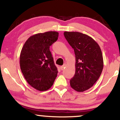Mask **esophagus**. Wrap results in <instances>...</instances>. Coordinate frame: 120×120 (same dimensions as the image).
I'll list each match as a JSON object with an SVG mask.
<instances>
[{"mask_svg": "<svg viewBox=\"0 0 120 120\" xmlns=\"http://www.w3.org/2000/svg\"><path fill=\"white\" fill-rule=\"evenodd\" d=\"M65 67H66V65L65 64L63 65V66H61V67H60V69H61V71H63V70H64V69L65 68Z\"/></svg>", "mask_w": 120, "mask_h": 120, "instance_id": "obj_1", "label": "esophagus"}]
</instances>
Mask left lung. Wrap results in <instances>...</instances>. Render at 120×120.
<instances>
[{
	"label": "left lung",
	"mask_w": 120,
	"mask_h": 120,
	"mask_svg": "<svg viewBox=\"0 0 120 120\" xmlns=\"http://www.w3.org/2000/svg\"><path fill=\"white\" fill-rule=\"evenodd\" d=\"M64 35L75 55V71L70 80L72 89L85 91L94 85L103 69V58L99 46L91 37L74 31H65Z\"/></svg>",
	"instance_id": "left-lung-1"
}]
</instances>
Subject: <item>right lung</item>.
Returning a JSON list of instances; mask_svg holds the SVG:
<instances>
[{
	"label": "right lung",
	"mask_w": 120,
	"mask_h": 120,
	"mask_svg": "<svg viewBox=\"0 0 120 120\" xmlns=\"http://www.w3.org/2000/svg\"><path fill=\"white\" fill-rule=\"evenodd\" d=\"M58 37L56 31L34 34L27 39L21 49V70L28 83L37 90H49L57 77L58 71L49 46Z\"/></svg>",
	"instance_id": "1"
}]
</instances>
